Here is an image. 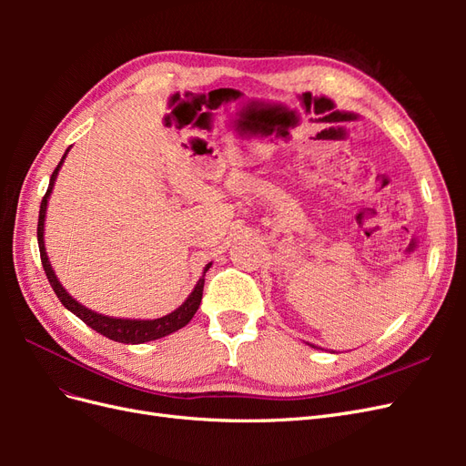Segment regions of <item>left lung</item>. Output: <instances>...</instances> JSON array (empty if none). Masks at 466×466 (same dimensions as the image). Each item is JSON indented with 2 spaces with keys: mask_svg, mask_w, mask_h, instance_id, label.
<instances>
[{
  "mask_svg": "<svg viewBox=\"0 0 466 466\" xmlns=\"http://www.w3.org/2000/svg\"><path fill=\"white\" fill-rule=\"evenodd\" d=\"M309 346H313V344H309ZM313 348H317V346H313Z\"/></svg>",
  "mask_w": 466,
  "mask_h": 466,
  "instance_id": "8db88e82",
  "label": "left lung"
}]
</instances>
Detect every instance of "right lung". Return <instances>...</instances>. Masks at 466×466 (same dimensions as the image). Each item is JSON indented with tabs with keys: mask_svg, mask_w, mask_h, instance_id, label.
I'll return each instance as SVG.
<instances>
[{
	"mask_svg": "<svg viewBox=\"0 0 466 466\" xmlns=\"http://www.w3.org/2000/svg\"><path fill=\"white\" fill-rule=\"evenodd\" d=\"M69 149H66L62 161L58 163V167L54 168V173L50 177V185L48 190L45 194V198H42L40 204V214H38V229H36V237H38V248H40V260H42V268H45L46 278L50 281V286L54 289V293L58 295V299L62 301V305L67 309V311H72L76 317H79L83 322L91 327L93 330H96L98 334L106 336L108 340H115V342H122V344H146L151 340H159L163 336H168L171 332H177L178 329L187 327L190 322V319L194 317V313L198 311L200 301H202V291H204V276L209 270V264L204 266V272L202 278L198 279V284L194 286L192 293L185 299L180 307H177L173 313H168L165 317L159 319H118V317H108L103 313H96L93 309L81 305L77 299H74L72 295L67 293V289L60 284L58 276H56L54 268L50 264V258L46 255V245H45V221H46V208H48V200H50V194L54 188V182L58 178L60 168L64 165V159L67 155Z\"/></svg>",
	"mask_w": 466,
	"mask_h": 466,
	"instance_id": "add662e5",
	"label": "right lung"
}]
</instances>
